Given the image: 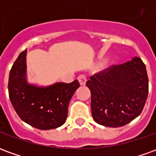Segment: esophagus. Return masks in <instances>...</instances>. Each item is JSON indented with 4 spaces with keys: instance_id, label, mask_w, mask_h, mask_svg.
Instances as JSON below:
<instances>
[{
    "instance_id": "obj_1",
    "label": "esophagus",
    "mask_w": 156,
    "mask_h": 156,
    "mask_svg": "<svg viewBox=\"0 0 156 156\" xmlns=\"http://www.w3.org/2000/svg\"><path fill=\"white\" fill-rule=\"evenodd\" d=\"M78 80L79 82V83L81 85H85L86 83V81H87V78H86V76L85 75H79L78 77Z\"/></svg>"
}]
</instances>
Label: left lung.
<instances>
[{"label":"left lung","mask_w":156,"mask_h":156,"mask_svg":"<svg viewBox=\"0 0 156 156\" xmlns=\"http://www.w3.org/2000/svg\"><path fill=\"white\" fill-rule=\"evenodd\" d=\"M93 118L106 127L124 126L140 115L149 93L145 65L140 58L112 65L90 77Z\"/></svg>","instance_id":"obj_1"}]
</instances>
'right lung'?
<instances>
[{
	"label": "right lung",
	"instance_id": "right-lung-1",
	"mask_svg": "<svg viewBox=\"0 0 156 156\" xmlns=\"http://www.w3.org/2000/svg\"><path fill=\"white\" fill-rule=\"evenodd\" d=\"M27 50L22 51L10 71L9 98L22 120L38 129L60 127L68 117L69 102L79 88L78 80L40 88L28 84L26 76Z\"/></svg>",
	"mask_w": 156,
	"mask_h": 156
}]
</instances>
